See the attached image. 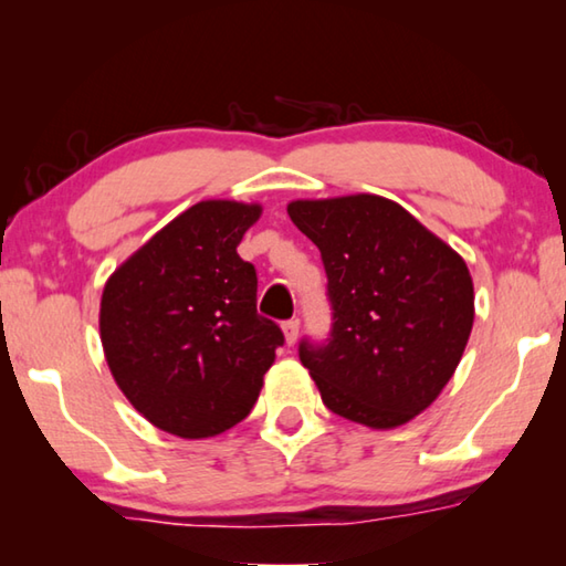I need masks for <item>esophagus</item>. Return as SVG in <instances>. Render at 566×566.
Instances as JSON below:
<instances>
[{
  "mask_svg": "<svg viewBox=\"0 0 566 566\" xmlns=\"http://www.w3.org/2000/svg\"><path fill=\"white\" fill-rule=\"evenodd\" d=\"M282 329H284V339H286V344H292L296 342V337H300V319H286L284 324H282Z\"/></svg>",
  "mask_w": 566,
  "mask_h": 566,
  "instance_id": "34e87169",
  "label": "esophagus"
}]
</instances>
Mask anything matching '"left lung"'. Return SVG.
Returning <instances> with one entry per match:
<instances>
[{
  "label": "left lung",
  "mask_w": 566,
  "mask_h": 566,
  "mask_svg": "<svg viewBox=\"0 0 566 566\" xmlns=\"http://www.w3.org/2000/svg\"><path fill=\"white\" fill-rule=\"evenodd\" d=\"M327 272V342H300V359L334 415L391 429L439 397L474 322L462 256L407 209L377 195L300 199L286 207Z\"/></svg>",
  "instance_id": "obj_1"
}]
</instances>
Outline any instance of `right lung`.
I'll return each mask as SVG.
<instances>
[{
  "label": "right lung",
  "instance_id": "right-lung-1",
  "mask_svg": "<svg viewBox=\"0 0 566 566\" xmlns=\"http://www.w3.org/2000/svg\"><path fill=\"white\" fill-rule=\"evenodd\" d=\"M260 205L212 199L181 212L104 284L99 332L112 377L151 424L185 439L252 411L284 344L256 314V270L237 254Z\"/></svg>",
  "mask_w": 566,
  "mask_h": 566
}]
</instances>
